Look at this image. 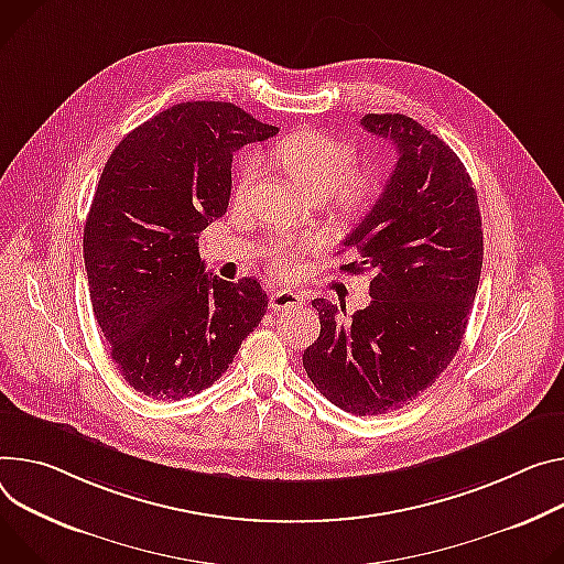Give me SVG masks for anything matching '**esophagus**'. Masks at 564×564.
<instances>
[{
  "mask_svg": "<svg viewBox=\"0 0 564 564\" xmlns=\"http://www.w3.org/2000/svg\"><path fill=\"white\" fill-rule=\"evenodd\" d=\"M303 305H305V296L294 290H276L272 292V299H270V308L274 313L296 311V308H303Z\"/></svg>",
  "mask_w": 564,
  "mask_h": 564,
  "instance_id": "34e87169",
  "label": "esophagus"
}]
</instances>
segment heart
Listing matches in <instances>:
<instances>
[{
	"label": "heart",
	"mask_w": 564,
	"mask_h": 564,
	"mask_svg": "<svg viewBox=\"0 0 564 564\" xmlns=\"http://www.w3.org/2000/svg\"><path fill=\"white\" fill-rule=\"evenodd\" d=\"M272 158L288 171V175L315 197H326L337 191L344 199H365L373 191L369 175H352L355 152L319 130H294L279 139L272 148ZM256 177V160L245 158L238 169L236 193H242ZM296 249L276 245L270 249V261L276 272H294Z\"/></svg>",
	"instance_id": "1"
}]
</instances>
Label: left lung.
<instances>
[{
    "instance_id": "left-lung-1",
    "label": "left lung",
    "mask_w": 564,
    "mask_h": 564,
    "mask_svg": "<svg viewBox=\"0 0 564 564\" xmlns=\"http://www.w3.org/2000/svg\"><path fill=\"white\" fill-rule=\"evenodd\" d=\"M362 126L389 139L398 162L365 220L346 236L371 272V303L346 317L315 299L322 333L303 350V369L339 409L389 414L421 395L447 369L464 339L484 263L477 191L456 152L404 115H367Z\"/></svg>"
}]
</instances>
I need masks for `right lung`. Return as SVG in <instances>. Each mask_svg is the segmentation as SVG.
Segmentation results:
<instances>
[{"instance_id": "obj_1", "label": "right lung", "mask_w": 564, "mask_h": 564, "mask_svg": "<svg viewBox=\"0 0 564 564\" xmlns=\"http://www.w3.org/2000/svg\"><path fill=\"white\" fill-rule=\"evenodd\" d=\"M279 128L193 100L134 128L100 173L83 234L94 317L130 387L180 400L212 387L261 324L256 279L209 276L197 238L225 216L234 152Z\"/></svg>"}]
</instances>
